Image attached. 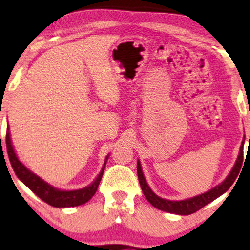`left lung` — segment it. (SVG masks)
Masks as SVG:
<instances>
[{"instance_id": "obj_1", "label": "left lung", "mask_w": 250, "mask_h": 250, "mask_svg": "<svg viewBox=\"0 0 250 250\" xmlns=\"http://www.w3.org/2000/svg\"><path fill=\"white\" fill-rule=\"evenodd\" d=\"M249 139H250V135H249ZM242 162H244V142L241 144L240 153H239L237 162H235L231 173L228 175V178L222 182V184L216 186L215 188H213L212 190L205 192V194L196 196L194 198L180 200V202H172V200L163 199L154 194V192L150 190L148 185H147L145 178H144L139 161L138 163H137V173H138V180H139L140 187H142L144 195H145L146 199L148 200L154 207H156V208L164 210V212H167V213L179 214V215H189V214H192L197 212V210H199L200 208H203V207L207 205L208 203L213 202L214 199H216L217 197H220L221 195L224 194V192L231 187L235 179H237L239 172L241 170Z\"/></svg>"}]
</instances>
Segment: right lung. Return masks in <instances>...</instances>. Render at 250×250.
Listing matches in <instances>:
<instances>
[{
	"mask_svg": "<svg viewBox=\"0 0 250 250\" xmlns=\"http://www.w3.org/2000/svg\"><path fill=\"white\" fill-rule=\"evenodd\" d=\"M5 143L10 163H11L12 168L17 174V177H18L20 180L34 192V194H36L43 202L48 204V205L53 207H60V208H62V207L79 206L88 202L91 197L95 195V192H96L101 179L103 177L105 165L103 168H102L101 173L97 177L96 180H95L89 187L75 191H62L46 184V182L42 180L40 177H37V175H35L33 172L28 170L23 164L20 163V161L16 155L15 150H13L9 132H6Z\"/></svg>",
	"mask_w": 250,
	"mask_h": 250,
	"instance_id": "add662e5",
	"label": "right lung"
}]
</instances>
